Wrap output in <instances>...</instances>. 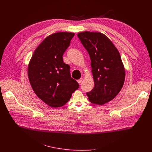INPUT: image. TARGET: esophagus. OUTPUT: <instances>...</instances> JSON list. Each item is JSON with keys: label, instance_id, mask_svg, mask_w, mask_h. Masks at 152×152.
<instances>
[{"label": "esophagus", "instance_id": "1", "mask_svg": "<svg viewBox=\"0 0 152 152\" xmlns=\"http://www.w3.org/2000/svg\"><path fill=\"white\" fill-rule=\"evenodd\" d=\"M82 80H83V78H82V77H81V78H80L79 79H78L77 81V82H78L79 83H80L82 82Z\"/></svg>", "mask_w": 152, "mask_h": 152}]
</instances>
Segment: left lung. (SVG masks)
<instances>
[{
	"label": "left lung",
	"instance_id": "obj_1",
	"mask_svg": "<svg viewBox=\"0 0 152 152\" xmlns=\"http://www.w3.org/2000/svg\"><path fill=\"white\" fill-rule=\"evenodd\" d=\"M90 55L94 87L86 93L89 100L102 105L112 100L124 84L125 70L119 52L113 42L100 32L77 34Z\"/></svg>",
	"mask_w": 152,
	"mask_h": 152
}]
</instances>
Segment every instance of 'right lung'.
Instances as JSON below:
<instances>
[{"instance_id":"add662e5","label":"right lung","mask_w":152,"mask_h":152,"mask_svg":"<svg viewBox=\"0 0 152 152\" xmlns=\"http://www.w3.org/2000/svg\"><path fill=\"white\" fill-rule=\"evenodd\" d=\"M75 34L60 32L47 37L37 48L28 66V77L36 95L52 107L66 104L79 83L71 77L62 55Z\"/></svg>"}]
</instances>
